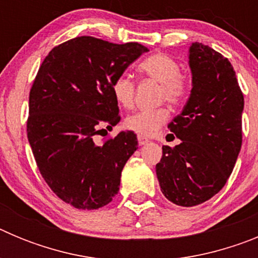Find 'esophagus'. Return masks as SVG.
<instances>
[{"label": "esophagus", "instance_id": "1", "mask_svg": "<svg viewBox=\"0 0 258 258\" xmlns=\"http://www.w3.org/2000/svg\"><path fill=\"white\" fill-rule=\"evenodd\" d=\"M138 143H140V146H145L149 143V140H146V138H143V137L138 136Z\"/></svg>", "mask_w": 258, "mask_h": 258}]
</instances>
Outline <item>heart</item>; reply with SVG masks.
I'll list each match as a JSON object with an SVG mask.
<instances>
[{"instance_id":"b5f03b06","label":"heart","mask_w":258,"mask_h":258,"mask_svg":"<svg viewBox=\"0 0 258 258\" xmlns=\"http://www.w3.org/2000/svg\"><path fill=\"white\" fill-rule=\"evenodd\" d=\"M178 61L173 56L156 52L143 59L138 66V72L143 76L161 84V98L170 103L179 104L188 94L187 79L179 74ZM113 98L122 107H131L134 102L136 85L127 75H118L111 84ZM169 117L165 107L156 109H140L125 118V126L141 137H151L159 132Z\"/></svg>"}]
</instances>
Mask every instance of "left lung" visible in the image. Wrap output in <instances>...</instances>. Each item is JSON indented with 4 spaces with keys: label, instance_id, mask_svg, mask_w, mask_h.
Wrapping results in <instances>:
<instances>
[{
    "label": "left lung",
    "instance_id": "left-lung-1",
    "mask_svg": "<svg viewBox=\"0 0 258 258\" xmlns=\"http://www.w3.org/2000/svg\"><path fill=\"white\" fill-rule=\"evenodd\" d=\"M192 89L182 112L168 125L181 140L163 146L156 164L161 192L169 202L194 207L220 192L241 147L244 98L229 59L207 45L188 50ZM173 134H169L174 138Z\"/></svg>",
    "mask_w": 258,
    "mask_h": 258
}]
</instances>
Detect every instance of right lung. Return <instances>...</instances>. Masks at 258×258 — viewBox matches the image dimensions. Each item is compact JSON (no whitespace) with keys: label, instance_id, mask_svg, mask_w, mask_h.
<instances>
[{"label":"right lung","instance_id":"obj_1","mask_svg":"<svg viewBox=\"0 0 258 258\" xmlns=\"http://www.w3.org/2000/svg\"><path fill=\"white\" fill-rule=\"evenodd\" d=\"M147 51L138 42L81 36L54 47L38 70L27 136L45 182L75 208H101L118 192L122 168L138 149L137 136L120 132L102 143L95 137L120 121L113 79Z\"/></svg>","mask_w":258,"mask_h":258}]
</instances>
